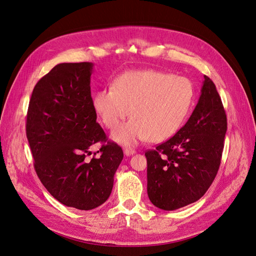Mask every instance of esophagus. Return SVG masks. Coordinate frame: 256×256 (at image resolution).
I'll use <instances>...</instances> for the list:
<instances>
[{"label": "esophagus", "instance_id": "1", "mask_svg": "<svg viewBox=\"0 0 256 256\" xmlns=\"http://www.w3.org/2000/svg\"><path fill=\"white\" fill-rule=\"evenodd\" d=\"M124 152H125V154L128 157V156H131V154H136V150H132V148H125V150H124Z\"/></svg>", "mask_w": 256, "mask_h": 256}]
</instances>
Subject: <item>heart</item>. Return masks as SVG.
Instances as JSON below:
<instances>
[{
	"label": "heart",
	"mask_w": 256,
	"mask_h": 256,
	"mask_svg": "<svg viewBox=\"0 0 256 256\" xmlns=\"http://www.w3.org/2000/svg\"><path fill=\"white\" fill-rule=\"evenodd\" d=\"M194 98V85L189 79L147 69L120 74L112 88L98 90L92 104L110 130L130 113L132 118L114 131L112 138L131 146L147 138L161 142L174 136L188 118Z\"/></svg>",
	"instance_id": "obj_1"
}]
</instances>
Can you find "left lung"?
<instances>
[{"label":"left lung","mask_w":256,"mask_h":256,"mask_svg":"<svg viewBox=\"0 0 256 256\" xmlns=\"http://www.w3.org/2000/svg\"><path fill=\"white\" fill-rule=\"evenodd\" d=\"M190 118L168 141L147 150V194L164 210L196 202L218 173L228 129L226 114L214 83L204 76Z\"/></svg>","instance_id":"obj_1"}]
</instances>
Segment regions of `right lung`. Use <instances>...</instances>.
Returning a JSON list of instances; mask_svg holds the SVG:
<instances>
[{"label":"right lung","instance_id":"obj_1","mask_svg":"<svg viewBox=\"0 0 256 256\" xmlns=\"http://www.w3.org/2000/svg\"><path fill=\"white\" fill-rule=\"evenodd\" d=\"M92 66L88 62L54 66L35 85L26 116L37 176L54 198L80 210H90L109 198L124 158L122 147L108 141L96 122ZM98 142L106 143L98 152L100 156L86 160L89 147Z\"/></svg>","mask_w":256,"mask_h":256}]
</instances>
